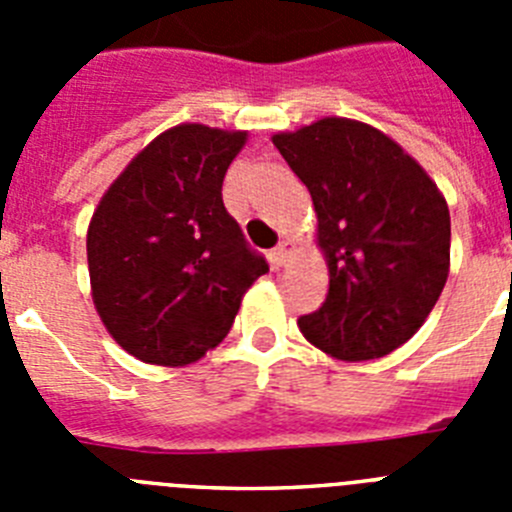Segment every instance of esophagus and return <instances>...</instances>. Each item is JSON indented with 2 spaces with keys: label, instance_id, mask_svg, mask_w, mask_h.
Listing matches in <instances>:
<instances>
[{
  "label": "esophagus",
  "instance_id": "34e87169",
  "mask_svg": "<svg viewBox=\"0 0 512 512\" xmlns=\"http://www.w3.org/2000/svg\"><path fill=\"white\" fill-rule=\"evenodd\" d=\"M292 251H295V246H292L289 241H282L277 248H274L271 259H274V264H277V266H284L289 261V256H292Z\"/></svg>",
  "mask_w": 512,
  "mask_h": 512
}]
</instances>
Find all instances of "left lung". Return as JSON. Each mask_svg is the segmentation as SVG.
I'll list each match as a JSON object with an SVG mask.
<instances>
[{
	"label": "left lung",
	"instance_id": "left-lung-1",
	"mask_svg": "<svg viewBox=\"0 0 512 512\" xmlns=\"http://www.w3.org/2000/svg\"><path fill=\"white\" fill-rule=\"evenodd\" d=\"M271 140L310 192L328 264V295L297 320L302 336L341 361L392 354L418 333L449 277L441 189L366 122L323 117Z\"/></svg>",
	"mask_w": 512,
	"mask_h": 512
}]
</instances>
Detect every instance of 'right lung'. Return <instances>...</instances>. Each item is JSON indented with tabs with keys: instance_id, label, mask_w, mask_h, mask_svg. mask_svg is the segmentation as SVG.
I'll use <instances>...</instances> for the list:
<instances>
[{
	"instance_id": "obj_1",
	"label": "right lung",
	"mask_w": 512,
	"mask_h": 512,
	"mask_svg": "<svg viewBox=\"0 0 512 512\" xmlns=\"http://www.w3.org/2000/svg\"><path fill=\"white\" fill-rule=\"evenodd\" d=\"M246 130L184 122L153 138L102 194L87 230L92 300L135 359L184 366L228 336L269 271L223 205Z\"/></svg>"
}]
</instances>
